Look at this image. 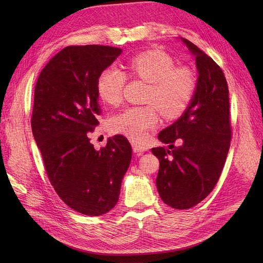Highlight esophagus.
<instances>
[{
	"label": "esophagus",
	"instance_id": "1",
	"mask_svg": "<svg viewBox=\"0 0 263 263\" xmlns=\"http://www.w3.org/2000/svg\"><path fill=\"white\" fill-rule=\"evenodd\" d=\"M132 147H133V152H135V153H143V152H147V150H148L147 146H144V144L137 143V142H133Z\"/></svg>",
	"mask_w": 263,
	"mask_h": 263
}]
</instances>
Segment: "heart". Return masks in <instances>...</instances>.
<instances>
[{"label":"heart","mask_w":263,"mask_h":263,"mask_svg":"<svg viewBox=\"0 0 263 263\" xmlns=\"http://www.w3.org/2000/svg\"><path fill=\"white\" fill-rule=\"evenodd\" d=\"M127 66L133 76L149 83L146 102L150 104L125 108L111 117L109 127L111 132L142 142L158 124V109L167 119H175L187 109L197 90V76L189 66H176L175 60L161 49L139 53ZM125 82L124 72L105 69L97 80L99 97L107 104H119Z\"/></svg>","instance_id":"heart-1"}]
</instances>
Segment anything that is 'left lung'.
Wrapping results in <instances>:
<instances>
[{
    "instance_id": "left-lung-1",
    "label": "left lung",
    "mask_w": 263,
    "mask_h": 263,
    "mask_svg": "<svg viewBox=\"0 0 263 263\" xmlns=\"http://www.w3.org/2000/svg\"><path fill=\"white\" fill-rule=\"evenodd\" d=\"M199 72L197 90L187 109L158 139L165 147L153 148L159 159L156 184L161 200L174 209H189L214 190L224 168L232 140L230 97L224 72L214 60L187 39ZM181 146L172 148L175 141Z\"/></svg>"
}]
</instances>
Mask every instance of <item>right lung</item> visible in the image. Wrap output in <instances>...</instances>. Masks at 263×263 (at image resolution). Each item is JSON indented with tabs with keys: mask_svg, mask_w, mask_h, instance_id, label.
Listing matches in <instances>:
<instances>
[{
	"mask_svg": "<svg viewBox=\"0 0 263 263\" xmlns=\"http://www.w3.org/2000/svg\"><path fill=\"white\" fill-rule=\"evenodd\" d=\"M122 53L104 45L68 46L49 60L35 86L31 130L55 192L70 208L100 216L117 203L131 163L124 136L96 150L89 135L99 124V74Z\"/></svg>",
	"mask_w": 263,
	"mask_h": 263,
	"instance_id": "1",
	"label": "right lung"
}]
</instances>
